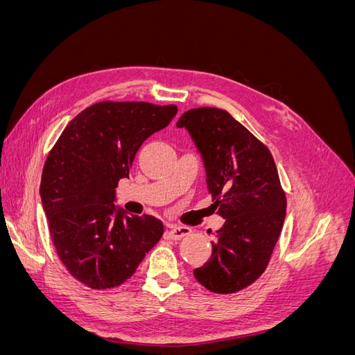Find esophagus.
I'll use <instances>...</instances> for the list:
<instances>
[{
	"mask_svg": "<svg viewBox=\"0 0 355 355\" xmlns=\"http://www.w3.org/2000/svg\"><path fill=\"white\" fill-rule=\"evenodd\" d=\"M189 232H191V230L188 227H170L168 228L170 239H173V240H179L182 237H187Z\"/></svg>",
	"mask_w": 355,
	"mask_h": 355,
	"instance_id": "1",
	"label": "esophagus"
}]
</instances>
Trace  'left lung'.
Segmentation results:
<instances>
[{
    "mask_svg": "<svg viewBox=\"0 0 355 355\" xmlns=\"http://www.w3.org/2000/svg\"><path fill=\"white\" fill-rule=\"evenodd\" d=\"M176 125L200 151L214 210L225 219L194 277L213 293H235L263 274L283 230L287 201L274 158L223 110H189Z\"/></svg>",
    "mask_w": 355,
    "mask_h": 355,
    "instance_id": "obj_1",
    "label": "left lung"
}]
</instances>
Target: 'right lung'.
<instances>
[{"instance_id":"obj_1","label":"right lung","mask_w":355,"mask_h":355,"mask_svg":"<svg viewBox=\"0 0 355 355\" xmlns=\"http://www.w3.org/2000/svg\"><path fill=\"white\" fill-rule=\"evenodd\" d=\"M176 114V105L94 103L69 121L49 153L42 209L58 256L83 284L98 290L123 284L163 235L159 219L116 209L115 188L128 178L144 141Z\"/></svg>"}]
</instances>
